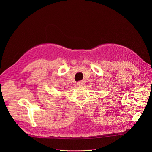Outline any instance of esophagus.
<instances>
[{"label": "esophagus", "mask_w": 152, "mask_h": 152, "mask_svg": "<svg viewBox=\"0 0 152 152\" xmlns=\"http://www.w3.org/2000/svg\"><path fill=\"white\" fill-rule=\"evenodd\" d=\"M77 84H78V86H82L84 85V82L82 81V80L79 81L77 82Z\"/></svg>", "instance_id": "34e87169"}]
</instances>
